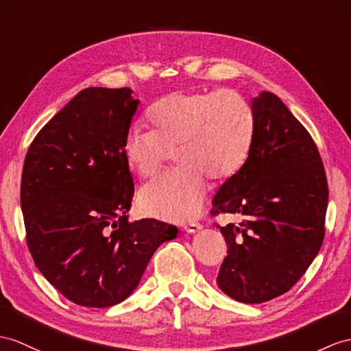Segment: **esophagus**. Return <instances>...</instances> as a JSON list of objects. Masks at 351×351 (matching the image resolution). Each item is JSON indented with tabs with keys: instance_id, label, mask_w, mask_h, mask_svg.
<instances>
[{
	"instance_id": "esophagus-1",
	"label": "esophagus",
	"mask_w": 351,
	"mask_h": 351,
	"mask_svg": "<svg viewBox=\"0 0 351 351\" xmlns=\"http://www.w3.org/2000/svg\"><path fill=\"white\" fill-rule=\"evenodd\" d=\"M202 229V225L201 223H187V225H184V230L187 234H195V232H198V230H201Z\"/></svg>"
}]
</instances>
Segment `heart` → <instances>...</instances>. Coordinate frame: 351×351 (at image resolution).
I'll return each mask as SVG.
<instances>
[{
	"instance_id": "obj_1",
	"label": "heart",
	"mask_w": 351,
	"mask_h": 351,
	"mask_svg": "<svg viewBox=\"0 0 351 351\" xmlns=\"http://www.w3.org/2000/svg\"><path fill=\"white\" fill-rule=\"evenodd\" d=\"M147 119L152 131L132 128L125 136L126 164L153 177L174 152L178 169L144 186L140 207L156 219L191 220L207 196L205 177L225 182L244 167L254 138L253 110L232 89L171 92L153 102Z\"/></svg>"
}]
</instances>
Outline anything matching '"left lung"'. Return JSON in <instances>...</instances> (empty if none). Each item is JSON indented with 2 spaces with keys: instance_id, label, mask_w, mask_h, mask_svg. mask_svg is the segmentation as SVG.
Segmentation results:
<instances>
[{
  "instance_id": "8db88e82",
  "label": "left lung",
  "mask_w": 351,
  "mask_h": 351,
  "mask_svg": "<svg viewBox=\"0 0 351 351\" xmlns=\"http://www.w3.org/2000/svg\"><path fill=\"white\" fill-rule=\"evenodd\" d=\"M254 138L244 167L220 186L211 215L228 245L217 286L238 302L286 293L317 256L324 238L328 180L317 146L277 95L253 98Z\"/></svg>"
}]
</instances>
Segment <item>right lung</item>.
<instances>
[{"instance_id":"1","label":"right lung","mask_w":351,"mask_h":351,"mask_svg":"<svg viewBox=\"0 0 351 351\" xmlns=\"http://www.w3.org/2000/svg\"><path fill=\"white\" fill-rule=\"evenodd\" d=\"M130 88H88L43 126L23 162L27 244L66 299L106 308L125 301L158 247L178 229L128 221L134 180L123 155L138 99Z\"/></svg>"}]
</instances>
